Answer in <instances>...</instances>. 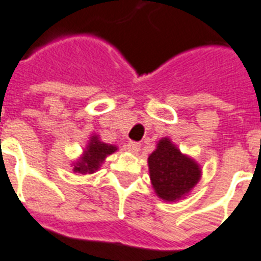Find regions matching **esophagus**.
Segmentation results:
<instances>
[{
    "label": "esophagus",
    "mask_w": 261,
    "mask_h": 261,
    "mask_svg": "<svg viewBox=\"0 0 261 261\" xmlns=\"http://www.w3.org/2000/svg\"><path fill=\"white\" fill-rule=\"evenodd\" d=\"M127 149H128V152L138 153L140 149V144L137 143V142H130V143L127 144Z\"/></svg>",
    "instance_id": "1"
}]
</instances>
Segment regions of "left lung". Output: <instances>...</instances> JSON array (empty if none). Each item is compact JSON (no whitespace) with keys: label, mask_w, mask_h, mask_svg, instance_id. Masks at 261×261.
Listing matches in <instances>:
<instances>
[{"label":"left lung","mask_w":261,"mask_h":261,"mask_svg":"<svg viewBox=\"0 0 261 261\" xmlns=\"http://www.w3.org/2000/svg\"><path fill=\"white\" fill-rule=\"evenodd\" d=\"M148 171L156 196L165 202L184 198L202 176L201 165L181 152L169 138L159 140L155 151L148 156Z\"/></svg>","instance_id":"left-lung-1"}]
</instances>
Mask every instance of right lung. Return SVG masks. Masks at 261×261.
<instances>
[{"mask_svg": "<svg viewBox=\"0 0 261 261\" xmlns=\"http://www.w3.org/2000/svg\"><path fill=\"white\" fill-rule=\"evenodd\" d=\"M117 149V146L103 143L102 140L99 139V135L93 134L89 142H88L87 147L84 148L83 153L80 155V158L72 163L73 172L80 174L94 173L102 165L105 159L109 155L114 153Z\"/></svg>", "mask_w": 261, "mask_h": 261, "instance_id": "1", "label": "right lung"}]
</instances>
